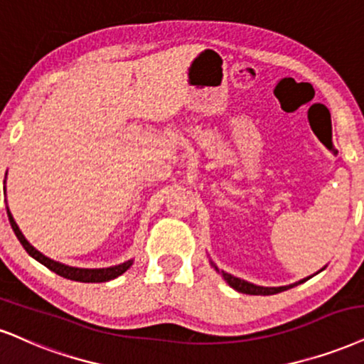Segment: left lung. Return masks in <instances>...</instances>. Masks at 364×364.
Masks as SVG:
<instances>
[{
  "instance_id": "obj_1",
  "label": "left lung",
  "mask_w": 364,
  "mask_h": 364,
  "mask_svg": "<svg viewBox=\"0 0 364 364\" xmlns=\"http://www.w3.org/2000/svg\"><path fill=\"white\" fill-rule=\"evenodd\" d=\"M216 270H218V268H216ZM221 273H223L224 280H226L228 284L232 287V289L237 290V291H241V294H248V295H273V294H280V291H284L287 289H291V287L302 284V282H306V280H309V278H311V277H307V278H304V280L297 282V284H291V285H287V287H259V285L250 284V282L241 280V278L232 277V275H230V273H226V272H221Z\"/></svg>"
}]
</instances>
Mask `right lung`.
<instances>
[{
    "mask_svg": "<svg viewBox=\"0 0 364 364\" xmlns=\"http://www.w3.org/2000/svg\"><path fill=\"white\" fill-rule=\"evenodd\" d=\"M6 213H8V219H10L13 231H15V235H16L18 240H20V243L23 245L26 253H28L30 257H33L35 259H37V262L45 264L48 270L55 272L57 275H60L64 278H69V280L84 282V284H92V282H107V280H113V278H116V277H119L121 273L127 272L128 268L133 264L132 259H128V262L116 264V267H109V268H75V267H67V264H64V263L53 262V259L47 258L45 255L40 253V251L35 250L33 246H31L28 241L25 240V236L21 235L20 228L16 226L15 219H13V216H11L10 209H8Z\"/></svg>",
    "mask_w": 364,
    "mask_h": 364,
    "instance_id": "1",
    "label": "right lung"
}]
</instances>
